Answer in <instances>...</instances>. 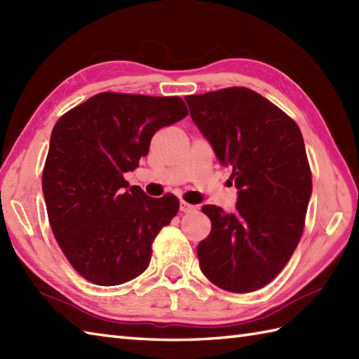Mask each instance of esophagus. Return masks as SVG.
Returning <instances> with one entry per match:
<instances>
[{"label":"esophagus","mask_w":359,"mask_h":359,"mask_svg":"<svg viewBox=\"0 0 359 359\" xmlns=\"http://www.w3.org/2000/svg\"><path fill=\"white\" fill-rule=\"evenodd\" d=\"M180 211L182 212H193V211H196V207H194V205H189V203L182 201L180 202Z\"/></svg>","instance_id":"esophagus-1"}]
</instances>
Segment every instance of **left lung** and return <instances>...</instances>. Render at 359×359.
Segmentation results:
<instances>
[{
  "instance_id": "obj_1",
  "label": "left lung",
  "mask_w": 359,
  "mask_h": 359,
  "mask_svg": "<svg viewBox=\"0 0 359 359\" xmlns=\"http://www.w3.org/2000/svg\"><path fill=\"white\" fill-rule=\"evenodd\" d=\"M185 100L238 188L234 211L202 207L211 231L197 245L201 270L226 292H255L284 269L304 230L311 172L302 134L287 114L248 88Z\"/></svg>"
}]
</instances>
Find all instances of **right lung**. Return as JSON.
<instances>
[{"mask_svg": "<svg viewBox=\"0 0 359 359\" xmlns=\"http://www.w3.org/2000/svg\"><path fill=\"white\" fill-rule=\"evenodd\" d=\"M188 116L179 97L102 93L66 112L50 134L43 194L53 236L83 278L120 285L148 269L156 236L179 211V199H154L123 174L160 128Z\"/></svg>", "mask_w": 359, "mask_h": 359, "instance_id": "add662e5", "label": "right lung"}]
</instances>
